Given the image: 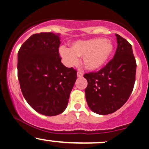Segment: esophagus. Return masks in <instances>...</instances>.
Listing matches in <instances>:
<instances>
[{"label": "esophagus", "instance_id": "esophagus-1", "mask_svg": "<svg viewBox=\"0 0 149 149\" xmlns=\"http://www.w3.org/2000/svg\"><path fill=\"white\" fill-rule=\"evenodd\" d=\"M83 77V73L81 72L80 71H78L77 72V77Z\"/></svg>", "mask_w": 149, "mask_h": 149}]
</instances>
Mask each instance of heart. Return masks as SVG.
<instances>
[{
	"instance_id": "obj_1",
	"label": "heart",
	"mask_w": 149,
	"mask_h": 149,
	"mask_svg": "<svg viewBox=\"0 0 149 149\" xmlns=\"http://www.w3.org/2000/svg\"><path fill=\"white\" fill-rule=\"evenodd\" d=\"M113 52L111 41L100 38L75 41L71 44L70 49L65 46L59 49V54L66 65H75L78 62L77 57H82V65L90 71L103 67Z\"/></svg>"
}]
</instances>
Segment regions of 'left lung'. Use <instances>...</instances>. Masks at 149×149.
I'll return each mask as SVG.
<instances>
[{
    "instance_id": "obj_1",
    "label": "left lung",
    "mask_w": 149,
    "mask_h": 149,
    "mask_svg": "<svg viewBox=\"0 0 149 149\" xmlns=\"http://www.w3.org/2000/svg\"><path fill=\"white\" fill-rule=\"evenodd\" d=\"M117 36L114 57L98 72L84 75L88 81L86 99L94 113L108 115L119 109L129 98L135 81L137 64L131 43Z\"/></svg>"
}]
</instances>
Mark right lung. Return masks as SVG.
Listing matches in <instances>:
<instances>
[{"instance_id": "right-lung-1", "label": "right lung", "mask_w": 149, "mask_h": 149, "mask_svg": "<svg viewBox=\"0 0 149 149\" xmlns=\"http://www.w3.org/2000/svg\"><path fill=\"white\" fill-rule=\"evenodd\" d=\"M58 34H34L18 52V79L23 97L36 112L59 115L67 107L77 70L61 63Z\"/></svg>"}]
</instances>
